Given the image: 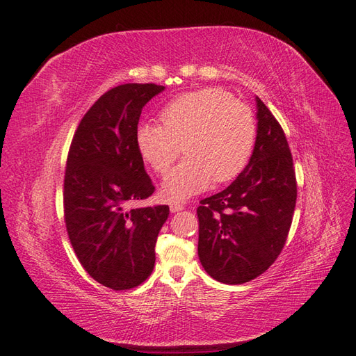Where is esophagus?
<instances>
[{
	"label": "esophagus",
	"instance_id": "1",
	"mask_svg": "<svg viewBox=\"0 0 356 356\" xmlns=\"http://www.w3.org/2000/svg\"><path fill=\"white\" fill-rule=\"evenodd\" d=\"M181 210H184V205L183 204H178V202H172L170 204V211L172 213H178Z\"/></svg>",
	"mask_w": 356,
	"mask_h": 356
}]
</instances>
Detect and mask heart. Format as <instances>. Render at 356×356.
<instances>
[{
	"mask_svg": "<svg viewBox=\"0 0 356 356\" xmlns=\"http://www.w3.org/2000/svg\"><path fill=\"white\" fill-rule=\"evenodd\" d=\"M160 120L161 124L138 125L136 143L157 175H164L184 149L187 157L161 186V196L169 202L204 192L213 179L223 184L237 178L254 152L257 122L252 110L222 89L179 95L164 104Z\"/></svg>",
	"mask_w": 356,
	"mask_h": 356,
	"instance_id": "b5f03b06",
	"label": "heart"
}]
</instances>
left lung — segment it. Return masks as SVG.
Listing matches in <instances>:
<instances>
[{"label":"left lung","mask_w":356,"mask_h":356,"mask_svg":"<svg viewBox=\"0 0 356 356\" xmlns=\"http://www.w3.org/2000/svg\"><path fill=\"white\" fill-rule=\"evenodd\" d=\"M258 129L245 170L197 207V255L205 272L223 284H245L264 273L282 252L298 197L287 137L257 98Z\"/></svg>","instance_id":"obj_1"}]
</instances>
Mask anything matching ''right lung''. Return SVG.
Listing matches in <instances>:
<instances>
[{
    "instance_id": "right-lung-1",
    "label": "right lung",
    "mask_w": 356,
    "mask_h": 356,
    "mask_svg": "<svg viewBox=\"0 0 356 356\" xmlns=\"http://www.w3.org/2000/svg\"><path fill=\"white\" fill-rule=\"evenodd\" d=\"M164 88L128 83L99 97L83 116L67 152L63 213L83 268L111 290H129L152 273L168 205L131 208L155 192L136 143L142 108Z\"/></svg>"
}]
</instances>
